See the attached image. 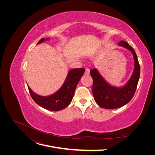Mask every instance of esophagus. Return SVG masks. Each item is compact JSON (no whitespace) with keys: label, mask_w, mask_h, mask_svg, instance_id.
<instances>
[{"label":"esophagus","mask_w":155,"mask_h":155,"mask_svg":"<svg viewBox=\"0 0 155 155\" xmlns=\"http://www.w3.org/2000/svg\"><path fill=\"white\" fill-rule=\"evenodd\" d=\"M85 75H89V74H90V70H89V68H87L85 69Z\"/></svg>","instance_id":"34e87169"}]
</instances>
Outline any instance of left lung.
<instances>
[{
    "mask_svg": "<svg viewBox=\"0 0 155 155\" xmlns=\"http://www.w3.org/2000/svg\"><path fill=\"white\" fill-rule=\"evenodd\" d=\"M118 45L131 51L134 60L133 75L124 87L111 86L104 79L96 68L90 71L93 79L92 93L94 100L100 107L104 109H117L128 103L135 94L140 79V66L134 50L124 41H121Z\"/></svg>",
    "mask_w": 155,
    "mask_h": 155,
    "instance_id": "1",
    "label": "left lung"
}]
</instances>
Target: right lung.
<instances>
[{
  "instance_id": "right-lung-1",
  "label": "right lung",
  "mask_w": 155,
  "mask_h": 155,
  "mask_svg": "<svg viewBox=\"0 0 155 155\" xmlns=\"http://www.w3.org/2000/svg\"><path fill=\"white\" fill-rule=\"evenodd\" d=\"M48 39V38L46 39ZM45 40V38H42L38 44L43 42ZM85 70V68H74L70 70L61 87L56 93L50 96L37 95L28 85L32 99L41 107L48 110L58 111L66 108L72 101L77 84Z\"/></svg>"
}]
</instances>
